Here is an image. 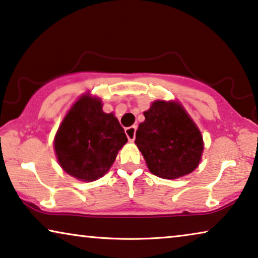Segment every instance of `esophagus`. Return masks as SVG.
Returning <instances> with one entry per match:
<instances>
[{
    "instance_id": "esophagus-1",
    "label": "esophagus",
    "mask_w": 258,
    "mask_h": 258,
    "mask_svg": "<svg viewBox=\"0 0 258 258\" xmlns=\"http://www.w3.org/2000/svg\"><path fill=\"white\" fill-rule=\"evenodd\" d=\"M136 132H137V126L127 127V128L125 130L127 139H128L130 142H133V140L136 139Z\"/></svg>"
}]
</instances>
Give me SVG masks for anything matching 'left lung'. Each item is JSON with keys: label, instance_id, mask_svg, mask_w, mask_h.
Here are the masks:
<instances>
[{"label": "left lung", "instance_id": "1", "mask_svg": "<svg viewBox=\"0 0 258 258\" xmlns=\"http://www.w3.org/2000/svg\"><path fill=\"white\" fill-rule=\"evenodd\" d=\"M144 116L135 143L151 172L164 179L191 173L204 146L198 127L185 109L176 101H154Z\"/></svg>", "mask_w": 258, "mask_h": 258}]
</instances>
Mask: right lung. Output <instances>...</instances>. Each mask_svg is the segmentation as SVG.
<instances>
[{
	"mask_svg": "<svg viewBox=\"0 0 258 258\" xmlns=\"http://www.w3.org/2000/svg\"><path fill=\"white\" fill-rule=\"evenodd\" d=\"M127 137L112 113L102 112L101 101L82 95L64 116L54 147L61 167L77 179L92 181L114 163Z\"/></svg>",
	"mask_w": 258,
	"mask_h": 258,
	"instance_id": "1",
	"label": "right lung"
}]
</instances>
